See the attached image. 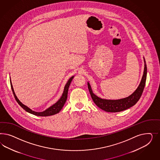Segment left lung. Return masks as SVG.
<instances>
[{
	"label": "left lung",
	"instance_id": "8db88e82",
	"mask_svg": "<svg viewBox=\"0 0 160 160\" xmlns=\"http://www.w3.org/2000/svg\"><path fill=\"white\" fill-rule=\"evenodd\" d=\"M144 69L143 75L141 78L140 83L135 90V92L132 93L128 97L118 99V100H108L102 98L98 97L94 92H92V89L90 83L87 82L88 88L90 93L91 97L92 98L93 102L96 104L97 106L102 110L107 112H122L123 110H127L132 106H134L140 98L143 92L144 88L145 87V82L147 78V68L146 65L145 58H144Z\"/></svg>",
	"mask_w": 160,
	"mask_h": 160
}]
</instances>
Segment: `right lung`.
<instances>
[{
	"instance_id": "1",
	"label": "right lung",
	"mask_w": 160,
	"mask_h": 160,
	"mask_svg": "<svg viewBox=\"0 0 160 160\" xmlns=\"http://www.w3.org/2000/svg\"><path fill=\"white\" fill-rule=\"evenodd\" d=\"M74 77V76H73L72 78H69V80H68V82L66 84L64 88V91H63L62 96V97L60 98V99L58 100V101L56 102V103H54V104H53L52 106L48 107V108H47L46 110L42 112H36L33 111L32 110H31L28 107L25 106L22 102H20L19 100L18 99V98L16 96V94H15V91H14L13 87V86H12L10 78V86H11L12 92H13V95L15 96V99H16V102H18V104L24 109L26 112H28L29 113H30L32 114H33V115H35V116H37L46 117L54 115V114L59 112L62 109V108L64 106L65 102H66V100H67V98H68V87L70 86V83L72 82V81Z\"/></svg>"
}]
</instances>
